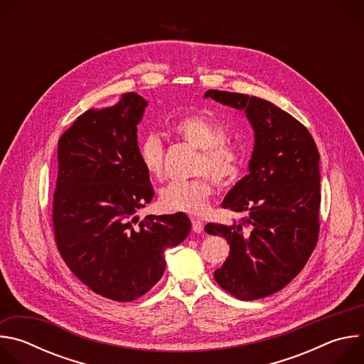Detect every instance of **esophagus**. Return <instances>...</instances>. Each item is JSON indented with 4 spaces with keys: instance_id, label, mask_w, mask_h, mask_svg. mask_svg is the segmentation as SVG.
Instances as JSON below:
<instances>
[{
    "instance_id": "obj_1",
    "label": "esophagus",
    "mask_w": 364,
    "mask_h": 364,
    "mask_svg": "<svg viewBox=\"0 0 364 364\" xmlns=\"http://www.w3.org/2000/svg\"><path fill=\"white\" fill-rule=\"evenodd\" d=\"M191 225H193V232L194 233H201L203 232V222L200 219H196V218H191Z\"/></svg>"
}]
</instances>
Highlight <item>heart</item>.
I'll return each mask as SVG.
<instances>
[{
  "label": "heart",
  "mask_w": 364,
  "mask_h": 364,
  "mask_svg": "<svg viewBox=\"0 0 364 364\" xmlns=\"http://www.w3.org/2000/svg\"><path fill=\"white\" fill-rule=\"evenodd\" d=\"M171 132L200 149L194 171L207 173L216 184L229 186L243 167V152L239 145L226 139L225 127L205 114H188L178 118ZM138 157L144 170L155 178L164 176V144L155 134L146 135L138 148ZM213 193L210 178L205 174L190 180L170 183L160 196V203L167 212L201 215L209 205Z\"/></svg>",
  "instance_id": "1"
}]
</instances>
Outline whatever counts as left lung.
<instances>
[{"label": "left lung", "instance_id": "left-lung-1", "mask_svg": "<svg viewBox=\"0 0 364 364\" xmlns=\"http://www.w3.org/2000/svg\"><path fill=\"white\" fill-rule=\"evenodd\" d=\"M204 97L245 111L255 131L249 174L222 203L223 209L246 218L204 228L230 246L215 279L237 299L265 298L301 272L317 245L320 154L308 129L265 99L215 89Z\"/></svg>", "mask_w": 364, "mask_h": 364}]
</instances>
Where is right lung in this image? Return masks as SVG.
<instances>
[{
    "mask_svg": "<svg viewBox=\"0 0 364 364\" xmlns=\"http://www.w3.org/2000/svg\"><path fill=\"white\" fill-rule=\"evenodd\" d=\"M145 107L139 95L125 93L112 108L80 115L59 139L51 209L56 246L79 281L118 302L157 284L166 249L191 229L184 213L135 216L154 197L138 157L136 125Z\"/></svg>",
    "mask_w": 364,
    "mask_h": 364,
    "instance_id": "right-lung-1",
    "label": "right lung"
}]
</instances>
